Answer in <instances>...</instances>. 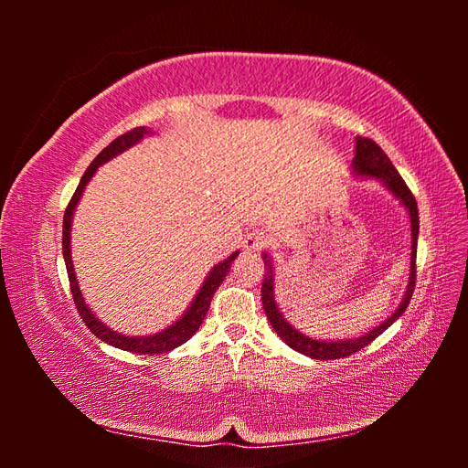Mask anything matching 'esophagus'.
<instances>
[{"label": "esophagus", "instance_id": "obj_1", "mask_svg": "<svg viewBox=\"0 0 468 468\" xmlns=\"http://www.w3.org/2000/svg\"><path fill=\"white\" fill-rule=\"evenodd\" d=\"M267 246V234L260 232V230H253L244 238V248L248 251H260Z\"/></svg>", "mask_w": 468, "mask_h": 468}]
</instances>
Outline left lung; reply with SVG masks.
I'll use <instances>...</instances> for the list:
<instances>
[{"mask_svg": "<svg viewBox=\"0 0 468 468\" xmlns=\"http://www.w3.org/2000/svg\"><path fill=\"white\" fill-rule=\"evenodd\" d=\"M351 167H353V174L359 176V177L378 179L382 186H385L408 210L410 230H412L410 277H408V287H406V292L402 296V303L385 322L378 324L377 328H373L371 332H367L361 337L337 339V342H334V339H332V342H322V339H313V337H308L306 334L292 328V325L285 320V316H282V313L275 303V269H273V261L263 251L261 258H263V263H265V279L261 282V301H263L267 320L271 322L277 335L289 347L303 353V356H306V357L320 359V361H324V359L325 361H328V359H344L347 356H353L356 351L363 349L365 346H369L375 337H378L382 332L388 328V325H392L396 320H399L406 313L410 299H412L414 287H416V251H418L420 217H418V203L414 199L412 191L408 189V186L404 183V179L400 177V174L396 172V167L388 160V155L382 152V148L377 143H373L371 138H361V136L356 138V158H353Z\"/></svg>", "mask_w": 468, "mask_h": 468, "instance_id": "obj_1", "label": "left lung"}]
</instances>
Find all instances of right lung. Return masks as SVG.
<instances>
[{"mask_svg": "<svg viewBox=\"0 0 468 468\" xmlns=\"http://www.w3.org/2000/svg\"><path fill=\"white\" fill-rule=\"evenodd\" d=\"M152 131H148L146 126H136V129L121 134L119 138L112 140V143L103 148L101 152L97 154V158L90 164V167L86 169V174L81 176L80 186L74 193L72 199L68 203V208L64 212V229H62V251H64V261H66V271H68V279H69V289H72L74 294V304L78 308V313L81 316V320L86 322V325L90 328V332H93L99 339H103L105 344L119 347L122 351H131L136 353V356H158V353H165L172 351L176 347H179L181 344H186L191 335H195V332L199 330V325L203 324L208 308H210V299L212 294L217 292V289L220 287V282L224 281V277L229 275L232 261L238 258L239 251H234L230 258H226L224 261H220L218 265H215L210 269V273L207 275L203 287L197 292V296L193 299L191 306L187 308V313L183 314L177 322H174L172 325H167L165 330L152 334V335H124L119 334L115 330H111L109 325H105L103 322H99V318H95V314L91 313V308L86 304L81 296V291L78 287V279L74 273V263H72V250H69V232H72V218H74V210L81 199L83 189L90 183V179L93 177V174L97 172L99 165H103L105 162H109L111 158H115L117 154L129 150L131 146L138 144L146 134H150Z\"/></svg>", "mask_w": 468, "mask_h": 468, "instance_id": "right-lung-1", "label": "right lung"}]
</instances>
